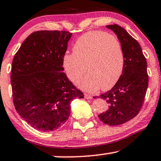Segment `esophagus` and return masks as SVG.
Wrapping results in <instances>:
<instances>
[{"instance_id":"34e87169","label":"esophagus","mask_w":161,"mask_h":161,"mask_svg":"<svg viewBox=\"0 0 161 161\" xmlns=\"http://www.w3.org/2000/svg\"><path fill=\"white\" fill-rule=\"evenodd\" d=\"M85 99H91L93 98V96H91L90 94H87V93H85Z\"/></svg>"}]
</instances>
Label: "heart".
I'll return each instance as SVG.
<instances>
[{"label": "heart", "mask_w": 161, "mask_h": 161, "mask_svg": "<svg viewBox=\"0 0 161 161\" xmlns=\"http://www.w3.org/2000/svg\"><path fill=\"white\" fill-rule=\"evenodd\" d=\"M74 53L63 56V66L71 82L88 92L108 90L121 76L124 54L117 36L103 31H91L81 36L73 47ZM86 68H85V67Z\"/></svg>", "instance_id": "obj_1"}]
</instances>
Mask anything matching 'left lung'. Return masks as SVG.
<instances>
[{
  "mask_svg": "<svg viewBox=\"0 0 161 161\" xmlns=\"http://www.w3.org/2000/svg\"><path fill=\"white\" fill-rule=\"evenodd\" d=\"M106 27L113 30L120 41L124 63L117 82L99 96L109 106L98 117L107 125H118L133 119L143 106L148 83L147 62L139 43L125 29L117 24Z\"/></svg>",
  "mask_w": 161,
  "mask_h": 161,
  "instance_id": "8db88e82",
  "label": "left lung"
}]
</instances>
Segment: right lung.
Segmentation results:
<instances>
[{
    "mask_svg": "<svg viewBox=\"0 0 161 161\" xmlns=\"http://www.w3.org/2000/svg\"><path fill=\"white\" fill-rule=\"evenodd\" d=\"M71 36L68 31L34 32L13 58L10 78L15 110L39 131L61 127L70 116L71 100L84 98L62 72L63 56Z\"/></svg>",
    "mask_w": 161,
    "mask_h": 161,
    "instance_id": "1",
    "label": "right lung"
}]
</instances>
